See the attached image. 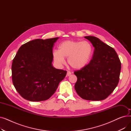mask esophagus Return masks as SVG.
<instances>
[{
  "label": "esophagus",
  "mask_w": 131,
  "mask_h": 131,
  "mask_svg": "<svg viewBox=\"0 0 131 131\" xmlns=\"http://www.w3.org/2000/svg\"><path fill=\"white\" fill-rule=\"evenodd\" d=\"M71 75V72L68 71V72H67V74H66L67 77H69V76H70Z\"/></svg>",
  "instance_id": "obj_1"
}]
</instances>
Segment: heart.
I'll use <instances>...</instances> for the list:
<instances>
[{
	"instance_id": "heart-1",
	"label": "heart",
	"mask_w": 131,
	"mask_h": 131,
	"mask_svg": "<svg viewBox=\"0 0 131 131\" xmlns=\"http://www.w3.org/2000/svg\"><path fill=\"white\" fill-rule=\"evenodd\" d=\"M92 52L91 45L86 41L67 40L61 43L59 50L53 51V57L58 65L64 64V58H67L68 64L72 68L80 70L88 64Z\"/></svg>"
}]
</instances>
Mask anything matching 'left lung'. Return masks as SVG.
I'll list each match as a JSON object with an SVG mask.
<instances>
[{
  "label": "left lung",
  "instance_id": "left-lung-1",
  "mask_svg": "<svg viewBox=\"0 0 131 131\" xmlns=\"http://www.w3.org/2000/svg\"><path fill=\"white\" fill-rule=\"evenodd\" d=\"M84 38L94 48L92 59L88 65L74 73L77 77L75 91L87 100H104L118 85L121 63L113 48L93 36Z\"/></svg>",
  "mask_w": 131,
  "mask_h": 131
}]
</instances>
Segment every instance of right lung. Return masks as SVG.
<instances>
[{
    "label": "right lung",
    "mask_w": 131,
    "mask_h": 131,
    "mask_svg": "<svg viewBox=\"0 0 131 131\" xmlns=\"http://www.w3.org/2000/svg\"><path fill=\"white\" fill-rule=\"evenodd\" d=\"M58 38L33 40L19 48L13 60L12 77L14 86L24 99H48L65 77L66 71L52 65V48Z\"/></svg>",
    "instance_id": "right-lung-1"
}]
</instances>
